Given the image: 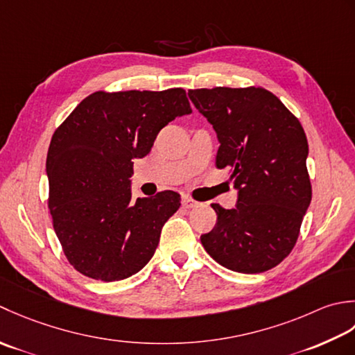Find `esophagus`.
Masks as SVG:
<instances>
[{"label":"esophagus","instance_id":"1","mask_svg":"<svg viewBox=\"0 0 355 355\" xmlns=\"http://www.w3.org/2000/svg\"><path fill=\"white\" fill-rule=\"evenodd\" d=\"M199 205V202L193 200L190 196H182V207L184 208H196Z\"/></svg>","mask_w":355,"mask_h":355}]
</instances>
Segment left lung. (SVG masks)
I'll return each instance as SVG.
<instances>
[{
  "mask_svg": "<svg viewBox=\"0 0 355 355\" xmlns=\"http://www.w3.org/2000/svg\"><path fill=\"white\" fill-rule=\"evenodd\" d=\"M188 96L218 135L216 167L230 170L237 190L236 208L211 205L218 222L200 242L231 271H268L294 248L311 204L303 127L262 87L196 89Z\"/></svg>",
  "mask_w": 355,
  "mask_h": 355,
  "instance_id": "1",
  "label": "left lung"
}]
</instances>
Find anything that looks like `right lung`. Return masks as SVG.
<instances>
[{"label": "right lung", "mask_w": 355, "mask_h": 355, "mask_svg": "<svg viewBox=\"0 0 355 355\" xmlns=\"http://www.w3.org/2000/svg\"><path fill=\"white\" fill-rule=\"evenodd\" d=\"M190 113L184 89L95 92L56 128L46 162L49 209L76 271L116 282L153 257L180 196L167 190L135 200L133 159L150 153L170 121Z\"/></svg>", "instance_id": "right-lung-1"}]
</instances>
